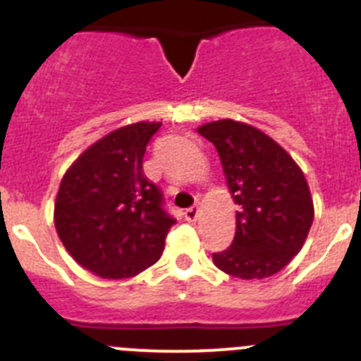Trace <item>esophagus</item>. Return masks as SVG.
<instances>
[{"mask_svg":"<svg viewBox=\"0 0 361 361\" xmlns=\"http://www.w3.org/2000/svg\"><path fill=\"white\" fill-rule=\"evenodd\" d=\"M199 213H200L199 206H191V208H188L186 212H184V219L190 220V222H195L197 216H199Z\"/></svg>","mask_w":361,"mask_h":361,"instance_id":"34e87169","label":"esophagus"}]
</instances>
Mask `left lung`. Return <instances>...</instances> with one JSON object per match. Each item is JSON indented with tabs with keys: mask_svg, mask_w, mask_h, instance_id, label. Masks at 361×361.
Masks as SVG:
<instances>
[{
	"mask_svg": "<svg viewBox=\"0 0 361 361\" xmlns=\"http://www.w3.org/2000/svg\"><path fill=\"white\" fill-rule=\"evenodd\" d=\"M216 148L237 212L235 238L213 264L242 280L276 275L296 257L311 229L314 206L304 171L282 146L251 124L233 119L197 128Z\"/></svg>",
	"mask_w": 361,
	"mask_h": 361,
	"instance_id": "obj_1",
	"label": "left lung"
}]
</instances>
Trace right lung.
Here are the masks:
<instances>
[{
  "label": "right lung",
  "instance_id": "obj_1",
  "mask_svg": "<svg viewBox=\"0 0 361 361\" xmlns=\"http://www.w3.org/2000/svg\"><path fill=\"white\" fill-rule=\"evenodd\" d=\"M161 123L126 124L99 139L63 175L54 224L65 250L108 280L130 279L157 262L175 224L162 193L142 173L146 146Z\"/></svg>",
  "mask_w": 361,
  "mask_h": 361
}]
</instances>
